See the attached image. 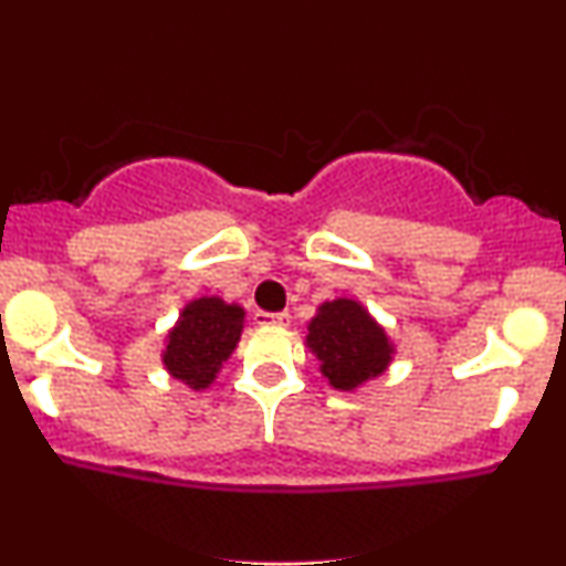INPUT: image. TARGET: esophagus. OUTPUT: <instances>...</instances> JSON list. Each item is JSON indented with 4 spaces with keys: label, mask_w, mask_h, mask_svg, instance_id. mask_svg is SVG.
<instances>
[{
    "label": "esophagus",
    "mask_w": 566,
    "mask_h": 566,
    "mask_svg": "<svg viewBox=\"0 0 566 566\" xmlns=\"http://www.w3.org/2000/svg\"><path fill=\"white\" fill-rule=\"evenodd\" d=\"M255 324H261V327H282V324H287L290 314L287 311H282V314H269V311H255Z\"/></svg>",
    "instance_id": "34e87169"
}]
</instances>
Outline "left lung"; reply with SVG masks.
Segmentation results:
<instances>
[{
    "label": "left lung",
    "mask_w": 566,
    "mask_h": 566,
    "mask_svg": "<svg viewBox=\"0 0 566 566\" xmlns=\"http://www.w3.org/2000/svg\"><path fill=\"white\" fill-rule=\"evenodd\" d=\"M305 343L322 361V375L337 391H354L361 382L378 378L394 354L380 324L348 297L319 305Z\"/></svg>",
    "instance_id": "obj_1"
}]
</instances>
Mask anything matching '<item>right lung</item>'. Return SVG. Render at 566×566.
Here are the masks:
<instances>
[{
  "mask_svg": "<svg viewBox=\"0 0 566 566\" xmlns=\"http://www.w3.org/2000/svg\"><path fill=\"white\" fill-rule=\"evenodd\" d=\"M242 327L244 311L239 305L223 303L220 297L191 301L167 335V348L161 354L167 373L193 391L207 388L237 348Z\"/></svg>",
  "mask_w": 566,
  "mask_h": 566,
  "instance_id": "right-lung-1",
  "label": "right lung"
}]
</instances>
